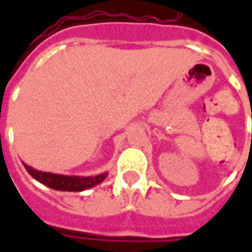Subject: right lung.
<instances>
[{"mask_svg":"<svg viewBox=\"0 0 252 252\" xmlns=\"http://www.w3.org/2000/svg\"><path fill=\"white\" fill-rule=\"evenodd\" d=\"M24 167L36 181L41 182L43 185L51 189L63 190V191H82L89 188L98 185L105 180L106 174H99L97 177H67V175H58L52 173H44L30 167L24 163Z\"/></svg>","mask_w":252,"mask_h":252,"instance_id":"right-lung-1","label":"right lung"}]
</instances>
